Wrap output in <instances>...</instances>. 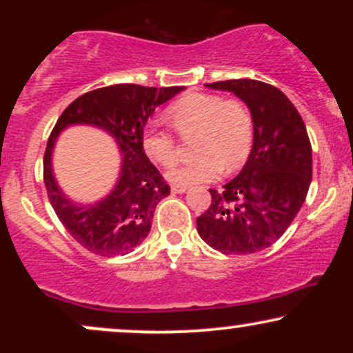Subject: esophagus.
<instances>
[{
	"instance_id": "1",
	"label": "esophagus",
	"mask_w": 353,
	"mask_h": 353,
	"mask_svg": "<svg viewBox=\"0 0 353 353\" xmlns=\"http://www.w3.org/2000/svg\"><path fill=\"white\" fill-rule=\"evenodd\" d=\"M171 190H172V194H182V192H185V190H188V185L172 184L171 185Z\"/></svg>"
}]
</instances>
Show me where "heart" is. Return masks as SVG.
<instances>
[{
    "label": "heart",
    "instance_id": "b5f03b06",
    "mask_svg": "<svg viewBox=\"0 0 353 353\" xmlns=\"http://www.w3.org/2000/svg\"><path fill=\"white\" fill-rule=\"evenodd\" d=\"M165 117L182 139L192 141L190 163L168 171V179L179 185L216 179L222 171L232 172L244 164L252 148L254 123L247 108L237 99L216 94H190L168 108ZM143 148L152 163L172 165L179 157V144L168 129L149 125Z\"/></svg>",
    "mask_w": 353,
    "mask_h": 353
}]
</instances>
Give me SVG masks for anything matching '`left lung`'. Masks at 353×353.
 Here are the masks:
<instances>
[{
	"label": "left lung",
	"instance_id": "obj_1",
	"mask_svg": "<svg viewBox=\"0 0 353 353\" xmlns=\"http://www.w3.org/2000/svg\"><path fill=\"white\" fill-rule=\"evenodd\" d=\"M230 91L250 109L254 144L242 171L197 217V232L222 254H254L282 237L305 201L312 181V145L305 124L285 94L255 79L205 84Z\"/></svg>",
	"mask_w": 353,
	"mask_h": 353
}]
</instances>
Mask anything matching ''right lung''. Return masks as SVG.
Here are the masks:
<instances>
[{"instance_id": "obj_1", "label": "right lung", "mask_w": 353, "mask_h": 353, "mask_svg": "<svg viewBox=\"0 0 353 353\" xmlns=\"http://www.w3.org/2000/svg\"><path fill=\"white\" fill-rule=\"evenodd\" d=\"M182 89L184 86L157 89L114 84L79 96L59 116L44 151V185L61 224L89 252L103 257L125 255L148 237L154 210L161 199L169 196V185L145 156L144 125L154 109ZM70 123L98 125L120 144L123 156L120 181L107 199L98 205H72L60 192L52 176V145L59 132Z\"/></svg>"}]
</instances>
